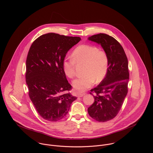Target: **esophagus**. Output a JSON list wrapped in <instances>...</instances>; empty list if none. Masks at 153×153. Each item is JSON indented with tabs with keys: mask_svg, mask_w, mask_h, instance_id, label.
<instances>
[{
	"mask_svg": "<svg viewBox=\"0 0 153 153\" xmlns=\"http://www.w3.org/2000/svg\"><path fill=\"white\" fill-rule=\"evenodd\" d=\"M85 94V93H82V94H78V97H83Z\"/></svg>",
	"mask_w": 153,
	"mask_h": 153,
	"instance_id": "esophagus-1",
	"label": "esophagus"
}]
</instances>
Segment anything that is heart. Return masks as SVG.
Wrapping results in <instances>:
<instances>
[{"mask_svg": "<svg viewBox=\"0 0 153 153\" xmlns=\"http://www.w3.org/2000/svg\"><path fill=\"white\" fill-rule=\"evenodd\" d=\"M72 59H65L62 67L66 75L72 78L75 75V64H84V75L73 82L76 92H82L94 83L101 82L105 76L108 68V58L106 52L95 46L82 45L72 52Z\"/></svg>", "mask_w": 153, "mask_h": 153, "instance_id": "1", "label": "heart"}]
</instances>
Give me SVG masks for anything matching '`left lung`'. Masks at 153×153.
Here are the masks:
<instances>
[{
    "instance_id": "obj_1",
    "label": "left lung",
    "mask_w": 153,
    "mask_h": 153,
    "mask_svg": "<svg viewBox=\"0 0 153 153\" xmlns=\"http://www.w3.org/2000/svg\"><path fill=\"white\" fill-rule=\"evenodd\" d=\"M89 40L100 44L108 58V68L104 79L91 89L94 103L88 108L89 116L98 122L115 118L121 109L128 92L129 71L128 59L123 46L105 33L91 36Z\"/></svg>"
}]
</instances>
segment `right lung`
I'll return each instance as SVG.
<instances>
[{"instance_id":"right-lung-1","label":"right lung","mask_w":153,"mask_h":153,"mask_svg":"<svg viewBox=\"0 0 153 153\" xmlns=\"http://www.w3.org/2000/svg\"><path fill=\"white\" fill-rule=\"evenodd\" d=\"M81 41L78 36L44 34L32 44L26 62V82L29 96L38 114L55 122L64 118L77 98L69 92L62 67L68 51Z\"/></svg>"}]
</instances>
